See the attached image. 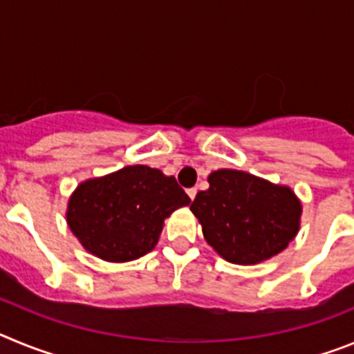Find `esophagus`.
I'll use <instances>...</instances> for the list:
<instances>
[{
    "mask_svg": "<svg viewBox=\"0 0 354 354\" xmlns=\"http://www.w3.org/2000/svg\"><path fill=\"white\" fill-rule=\"evenodd\" d=\"M187 195H189V198H195L196 196V187H189V189H187Z\"/></svg>",
    "mask_w": 354,
    "mask_h": 354,
    "instance_id": "1",
    "label": "esophagus"
}]
</instances>
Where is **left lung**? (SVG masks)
<instances>
[{"instance_id": "8db88e82", "label": "left lung", "mask_w": 354, "mask_h": 354, "mask_svg": "<svg viewBox=\"0 0 354 354\" xmlns=\"http://www.w3.org/2000/svg\"><path fill=\"white\" fill-rule=\"evenodd\" d=\"M209 245L234 264H257L287 248L298 234L301 204L289 187L237 170L209 175L192 207Z\"/></svg>"}]
</instances>
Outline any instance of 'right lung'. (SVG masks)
<instances>
[{"mask_svg":"<svg viewBox=\"0 0 354 354\" xmlns=\"http://www.w3.org/2000/svg\"><path fill=\"white\" fill-rule=\"evenodd\" d=\"M189 202L175 177L136 165L80 184L67 221L90 253L126 262L154 248L165 218Z\"/></svg>","mask_w":354,"mask_h":354,"instance_id":"right-lung-1","label":"right lung"}]
</instances>
